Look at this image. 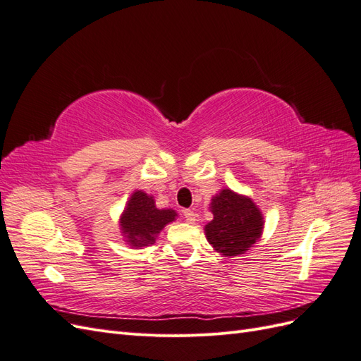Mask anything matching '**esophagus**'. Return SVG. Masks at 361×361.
Segmentation results:
<instances>
[{
    "label": "esophagus",
    "mask_w": 361,
    "mask_h": 361,
    "mask_svg": "<svg viewBox=\"0 0 361 361\" xmlns=\"http://www.w3.org/2000/svg\"><path fill=\"white\" fill-rule=\"evenodd\" d=\"M183 216H185V220H187L190 224H194L195 221H197V214H195L191 209H185L183 211Z\"/></svg>",
    "instance_id": "1"
}]
</instances>
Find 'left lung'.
Returning a JSON list of instances; mask_svg holds the SVG:
<instances>
[{"mask_svg":"<svg viewBox=\"0 0 361 361\" xmlns=\"http://www.w3.org/2000/svg\"><path fill=\"white\" fill-rule=\"evenodd\" d=\"M214 220L204 226L206 239L224 257L243 255L264 231V216L253 200L221 190L209 204Z\"/></svg>","mask_w":361,"mask_h":361,"instance_id":"left-lung-1","label":"left lung"}]
</instances>
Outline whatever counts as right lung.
I'll return each mask as SVG.
<instances>
[{"mask_svg": "<svg viewBox=\"0 0 361 361\" xmlns=\"http://www.w3.org/2000/svg\"><path fill=\"white\" fill-rule=\"evenodd\" d=\"M176 216L173 209H158L152 195L135 191L120 216V231L130 247H147L155 244L158 233Z\"/></svg>", "mask_w": 361, "mask_h": 361, "instance_id": "add662e5", "label": "right lung"}]
</instances>
